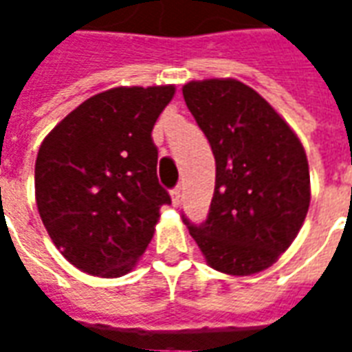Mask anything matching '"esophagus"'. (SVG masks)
<instances>
[{"mask_svg": "<svg viewBox=\"0 0 352 352\" xmlns=\"http://www.w3.org/2000/svg\"><path fill=\"white\" fill-rule=\"evenodd\" d=\"M171 199H173V206H179L181 204V186H175L171 190Z\"/></svg>", "mask_w": 352, "mask_h": 352, "instance_id": "34e87169", "label": "esophagus"}]
</instances>
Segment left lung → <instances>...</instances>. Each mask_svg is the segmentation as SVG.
Listing matches in <instances>:
<instances>
[{"instance_id":"1","label":"left lung","mask_w":352,"mask_h":352,"mask_svg":"<svg viewBox=\"0 0 352 352\" xmlns=\"http://www.w3.org/2000/svg\"><path fill=\"white\" fill-rule=\"evenodd\" d=\"M186 107L217 164L206 222L184 219L207 264L252 275L287 251L309 209V166L300 139L251 87L236 79L192 80Z\"/></svg>"}]
</instances>
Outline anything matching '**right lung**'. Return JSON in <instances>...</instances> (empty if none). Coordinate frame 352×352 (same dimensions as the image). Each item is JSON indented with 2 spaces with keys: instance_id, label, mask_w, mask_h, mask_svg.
<instances>
[{
  "instance_id": "add662e5",
  "label": "right lung",
  "mask_w": 352,
  "mask_h": 352,
  "mask_svg": "<svg viewBox=\"0 0 352 352\" xmlns=\"http://www.w3.org/2000/svg\"><path fill=\"white\" fill-rule=\"evenodd\" d=\"M175 87L96 94L45 138L35 160V201L52 243L80 272L120 277L151 243L160 207L153 128Z\"/></svg>"
}]
</instances>
